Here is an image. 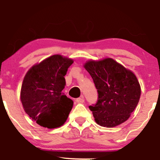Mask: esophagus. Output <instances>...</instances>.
<instances>
[{
  "mask_svg": "<svg viewBox=\"0 0 160 160\" xmlns=\"http://www.w3.org/2000/svg\"><path fill=\"white\" fill-rule=\"evenodd\" d=\"M76 102H78V103H79V104L83 103V102H84V98H83V96H81V97H80V98H77V99H76Z\"/></svg>",
  "mask_w": 160,
  "mask_h": 160,
  "instance_id": "esophagus-1",
  "label": "esophagus"
}]
</instances>
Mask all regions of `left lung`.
Instances as JSON below:
<instances>
[{
	"label": "left lung",
	"mask_w": 160,
	"mask_h": 160,
	"mask_svg": "<svg viewBox=\"0 0 160 160\" xmlns=\"http://www.w3.org/2000/svg\"><path fill=\"white\" fill-rule=\"evenodd\" d=\"M83 67L98 89L97 103L89 107L95 122L111 128L127 120L141 96L140 84L132 71L111 58L89 60Z\"/></svg>",
	"instance_id": "8db88e82"
}]
</instances>
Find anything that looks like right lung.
I'll return each instance as SVG.
<instances>
[{
    "instance_id": "1",
    "label": "right lung",
    "mask_w": 160,
    "mask_h": 160,
    "mask_svg": "<svg viewBox=\"0 0 160 160\" xmlns=\"http://www.w3.org/2000/svg\"><path fill=\"white\" fill-rule=\"evenodd\" d=\"M73 59L53 55L32 66L24 78L20 99L25 113L40 126L60 127L67 120L74 102L62 92L65 76Z\"/></svg>"
}]
</instances>
